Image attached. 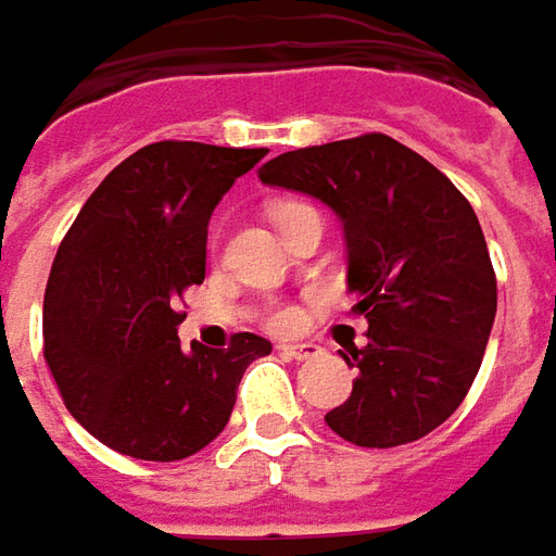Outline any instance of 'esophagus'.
Instances as JSON below:
<instances>
[{
	"instance_id": "obj_1",
	"label": "esophagus",
	"mask_w": 556,
	"mask_h": 556,
	"mask_svg": "<svg viewBox=\"0 0 556 556\" xmlns=\"http://www.w3.org/2000/svg\"><path fill=\"white\" fill-rule=\"evenodd\" d=\"M279 350L289 358H294V362H307V358H316L323 353L316 343H279Z\"/></svg>"
}]
</instances>
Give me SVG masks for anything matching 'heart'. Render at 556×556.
<instances>
[{
  "mask_svg": "<svg viewBox=\"0 0 556 556\" xmlns=\"http://www.w3.org/2000/svg\"><path fill=\"white\" fill-rule=\"evenodd\" d=\"M298 210H309V206H301V203H282L277 210V222L279 218H286V215L298 213ZM298 319H301V316H298V309L294 307H279L270 313V326L282 328V331H289V328L298 326Z\"/></svg>",
  "mask_w": 556,
  "mask_h": 556,
  "instance_id": "b5f03b06",
  "label": "heart"
}]
</instances>
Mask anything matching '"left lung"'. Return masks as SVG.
I'll list each match as a JSON object with an SVG mask.
<instances>
[{
	"label": "left lung",
	"mask_w": 556,
	"mask_h": 556,
	"mask_svg": "<svg viewBox=\"0 0 556 556\" xmlns=\"http://www.w3.org/2000/svg\"><path fill=\"white\" fill-rule=\"evenodd\" d=\"M258 179L323 200L343 225L346 289L368 343L341 350L358 374L326 414L331 432L358 447L429 435L463 405L496 319V274L471 203L383 134L286 151Z\"/></svg>",
	"instance_id": "1"
}]
</instances>
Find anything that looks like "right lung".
<instances>
[{"label":"right lung","mask_w":556,"mask_h":556,"mask_svg":"<svg viewBox=\"0 0 556 556\" xmlns=\"http://www.w3.org/2000/svg\"><path fill=\"white\" fill-rule=\"evenodd\" d=\"M267 149L154 142L105 176L56 249L45 289V358L75 420L105 447L173 463L230 420L252 331L228 350L179 343V298L206 277L218 200Z\"/></svg>","instance_id":"add662e5"}]
</instances>
